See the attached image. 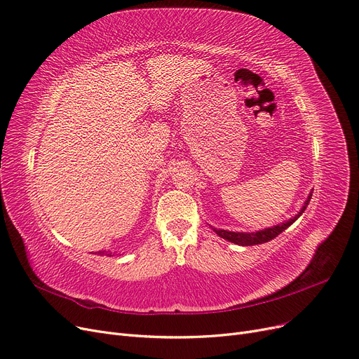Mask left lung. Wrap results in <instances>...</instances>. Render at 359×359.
<instances>
[{"instance_id":"8db88e82","label":"left lung","mask_w":359,"mask_h":359,"mask_svg":"<svg viewBox=\"0 0 359 359\" xmlns=\"http://www.w3.org/2000/svg\"><path fill=\"white\" fill-rule=\"evenodd\" d=\"M311 195L308 196V199L305 201V205L302 207L301 212L298 215H294L293 218H290V220H287L286 223H282V224H277L274 227H270V229H266V230H259V231H255V233H241V231H227V230H218V229H214V231L217 233L218 236L231 242V243H236V245H242V246H251V245H259V243H266L271 239H274L276 236H278L280 233H282L285 229H287L290 224H293L296 220H298V217L305 211V208L308 207L309 201H311Z\"/></svg>"}]
</instances>
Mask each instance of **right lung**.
<instances>
[{
	"instance_id": "add662e5",
	"label": "right lung",
	"mask_w": 359,
	"mask_h": 359,
	"mask_svg": "<svg viewBox=\"0 0 359 359\" xmlns=\"http://www.w3.org/2000/svg\"><path fill=\"white\" fill-rule=\"evenodd\" d=\"M98 254H104V252H101V251H100V252H98ZM110 257H111V254H110Z\"/></svg>"
}]
</instances>
